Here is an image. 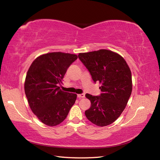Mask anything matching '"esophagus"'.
I'll use <instances>...</instances> for the list:
<instances>
[{
    "label": "esophagus",
    "instance_id": "1",
    "mask_svg": "<svg viewBox=\"0 0 160 160\" xmlns=\"http://www.w3.org/2000/svg\"><path fill=\"white\" fill-rule=\"evenodd\" d=\"M77 97L79 98V99H81V98H84V97H85V95L84 94H83V93H82V94H78V95H77Z\"/></svg>",
    "mask_w": 160,
    "mask_h": 160
}]
</instances>
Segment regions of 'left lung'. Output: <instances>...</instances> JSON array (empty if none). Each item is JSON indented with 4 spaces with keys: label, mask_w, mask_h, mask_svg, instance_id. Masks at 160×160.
Masks as SVG:
<instances>
[{
    "label": "left lung",
    "mask_w": 160,
    "mask_h": 160,
    "mask_svg": "<svg viewBox=\"0 0 160 160\" xmlns=\"http://www.w3.org/2000/svg\"><path fill=\"white\" fill-rule=\"evenodd\" d=\"M78 58L94 82L101 84L99 95L86 94L91 103L85 112L86 117L99 126L112 124L124 111L132 92V75L128 64L118 53L106 49L79 53Z\"/></svg>",
    "instance_id": "left-lung-1"
}]
</instances>
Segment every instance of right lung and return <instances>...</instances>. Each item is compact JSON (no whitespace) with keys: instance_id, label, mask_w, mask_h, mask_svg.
<instances>
[{"instance_id":"1","label":"right lung","mask_w":160,"mask_h":160,"mask_svg":"<svg viewBox=\"0 0 160 160\" xmlns=\"http://www.w3.org/2000/svg\"><path fill=\"white\" fill-rule=\"evenodd\" d=\"M76 55L50 52L37 57L28 69L24 89L28 103L35 115L49 126L59 124L74 104L76 94L62 91L59 84Z\"/></svg>"}]
</instances>
